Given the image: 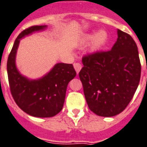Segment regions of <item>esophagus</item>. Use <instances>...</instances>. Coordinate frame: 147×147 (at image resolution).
I'll return each mask as SVG.
<instances>
[{
    "label": "esophagus",
    "instance_id": "34e87169",
    "mask_svg": "<svg viewBox=\"0 0 147 147\" xmlns=\"http://www.w3.org/2000/svg\"><path fill=\"white\" fill-rule=\"evenodd\" d=\"M74 68H75V70L76 71V73L78 74L81 70V68H82V65L81 64H79V63H75L73 65Z\"/></svg>",
    "mask_w": 147,
    "mask_h": 147
}]
</instances>
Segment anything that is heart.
I'll list each match as a JSON object with an SVG mask.
<instances>
[{"label": "heart", "instance_id": "b5f03b06", "mask_svg": "<svg viewBox=\"0 0 147 147\" xmlns=\"http://www.w3.org/2000/svg\"><path fill=\"white\" fill-rule=\"evenodd\" d=\"M109 40V36L105 30L101 29L98 32H89L83 36L82 40V45L90 43V51L92 53H98L106 47Z\"/></svg>", "mask_w": 147, "mask_h": 147}]
</instances>
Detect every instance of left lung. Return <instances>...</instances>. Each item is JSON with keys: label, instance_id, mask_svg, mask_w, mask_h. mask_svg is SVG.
I'll list each match as a JSON object with an SVG mask.
<instances>
[{"label": "left lung", "instance_id": "8db88e82", "mask_svg": "<svg viewBox=\"0 0 147 147\" xmlns=\"http://www.w3.org/2000/svg\"><path fill=\"white\" fill-rule=\"evenodd\" d=\"M79 71L88 107L96 115L113 117L122 112L137 89L141 76L136 43L118 29L111 51L82 58Z\"/></svg>", "mask_w": 147, "mask_h": 147}]
</instances>
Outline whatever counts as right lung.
Here are the masks:
<instances>
[{"instance_id": "add662e5", "label": "right lung", "mask_w": 147, "mask_h": 147, "mask_svg": "<svg viewBox=\"0 0 147 147\" xmlns=\"http://www.w3.org/2000/svg\"><path fill=\"white\" fill-rule=\"evenodd\" d=\"M47 26H35L25 29L14 43L7 63L10 90L18 107L28 115L38 118L53 117L62 110L68 82L76 72L71 64L57 63L40 79H31L20 73L16 66V54L20 40Z\"/></svg>"}]
</instances>
